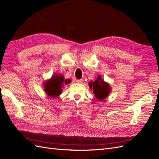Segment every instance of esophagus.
Segmentation results:
<instances>
[{
  "label": "esophagus",
  "mask_w": 159,
  "mask_h": 159,
  "mask_svg": "<svg viewBox=\"0 0 159 159\" xmlns=\"http://www.w3.org/2000/svg\"><path fill=\"white\" fill-rule=\"evenodd\" d=\"M83 80L82 79H80V80H76V82L77 83H82L83 82Z\"/></svg>",
  "instance_id": "34e87169"
}]
</instances>
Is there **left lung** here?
Here are the masks:
<instances>
[{"instance_id":"obj_1","label":"left lung","mask_w":159,"mask_h":159,"mask_svg":"<svg viewBox=\"0 0 159 159\" xmlns=\"http://www.w3.org/2000/svg\"><path fill=\"white\" fill-rule=\"evenodd\" d=\"M89 87L91 89H93V92L95 98L99 100H103L106 98L111 90L109 85L102 80L101 76H98V79L93 82L91 81Z\"/></svg>"}]
</instances>
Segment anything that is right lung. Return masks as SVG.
<instances>
[{"label": "right lung", "instance_id": "1", "mask_svg": "<svg viewBox=\"0 0 159 159\" xmlns=\"http://www.w3.org/2000/svg\"><path fill=\"white\" fill-rule=\"evenodd\" d=\"M70 80H64L63 75H54L50 81L46 82L44 89L46 93L51 98H56L61 93V86L64 82L68 84L70 82Z\"/></svg>", "mask_w": 159, "mask_h": 159}]
</instances>
